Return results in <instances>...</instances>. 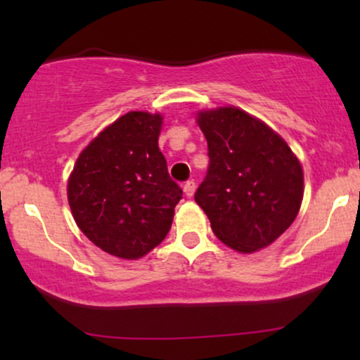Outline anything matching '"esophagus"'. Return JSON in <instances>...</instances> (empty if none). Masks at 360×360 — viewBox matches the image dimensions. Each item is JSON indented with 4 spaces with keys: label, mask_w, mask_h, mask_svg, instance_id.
Instances as JSON below:
<instances>
[{
    "label": "esophagus",
    "mask_w": 360,
    "mask_h": 360,
    "mask_svg": "<svg viewBox=\"0 0 360 360\" xmlns=\"http://www.w3.org/2000/svg\"><path fill=\"white\" fill-rule=\"evenodd\" d=\"M183 191L186 196H193L194 191H196V184H194V181H188V183L183 184Z\"/></svg>",
    "instance_id": "1"
}]
</instances>
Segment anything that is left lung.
<instances>
[{"instance_id":"left-lung-1","label":"left lung","mask_w":360,"mask_h":360,"mask_svg":"<svg viewBox=\"0 0 360 360\" xmlns=\"http://www.w3.org/2000/svg\"><path fill=\"white\" fill-rule=\"evenodd\" d=\"M196 123L208 142L210 167L194 201L230 249H266L300 213V159L278 131L237 106L200 110Z\"/></svg>"}]
</instances>
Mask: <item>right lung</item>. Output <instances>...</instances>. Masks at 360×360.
Returning a JSON list of instances; mask_svg holds the SVG:
<instances>
[{
	"label": "right lung",
	"mask_w": 360,
	"mask_h": 360,
	"mask_svg": "<svg viewBox=\"0 0 360 360\" xmlns=\"http://www.w3.org/2000/svg\"><path fill=\"white\" fill-rule=\"evenodd\" d=\"M164 117L128 111L82 148L68 179L74 221L96 247L137 260L166 238L183 191L159 150Z\"/></svg>",
	"instance_id": "add662e5"
}]
</instances>
